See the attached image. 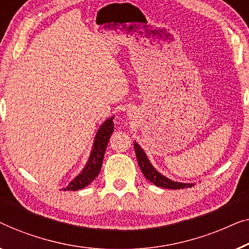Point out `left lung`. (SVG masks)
Masks as SVG:
<instances>
[{"label": "left lung", "mask_w": 249, "mask_h": 249, "mask_svg": "<svg viewBox=\"0 0 249 249\" xmlns=\"http://www.w3.org/2000/svg\"><path fill=\"white\" fill-rule=\"evenodd\" d=\"M134 150L136 159H138L140 169H141L142 174L144 175L146 179L151 181L152 184H155L156 186L168 188V190H180V188H187L193 186V183H178V181H174L167 178L163 175H161L158 170H156L150 162V160L146 157L145 152L143 151V149L140 146L138 143L134 141Z\"/></svg>", "instance_id": "obj_1"}]
</instances>
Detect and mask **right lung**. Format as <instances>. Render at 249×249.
Segmentation results:
<instances>
[{
  "label": "right lung",
  "instance_id": "right-lung-1",
  "mask_svg": "<svg viewBox=\"0 0 249 249\" xmlns=\"http://www.w3.org/2000/svg\"><path fill=\"white\" fill-rule=\"evenodd\" d=\"M114 117L108 118L107 121L104 122V124L98 129L96 138H94L92 150H91L90 157L86 167L83 168L81 173L73 179L65 188L64 191H78L82 190L88 186L89 184L96 179V177L99 175L103 164L105 151H106L108 141H109L110 135L114 132Z\"/></svg>",
  "mask_w": 249,
  "mask_h": 249
}]
</instances>
